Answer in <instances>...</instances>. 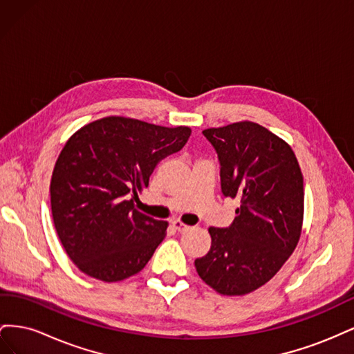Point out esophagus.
I'll list each match as a JSON object with an SVG mask.
<instances>
[{
    "label": "esophagus",
    "instance_id": "34e87169",
    "mask_svg": "<svg viewBox=\"0 0 354 354\" xmlns=\"http://www.w3.org/2000/svg\"><path fill=\"white\" fill-rule=\"evenodd\" d=\"M173 227H174L177 232H186V230H189V229H190V227L187 226V224L181 223L180 220H176V221H173Z\"/></svg>",
    "mask_w": 354,
    "mask_h": 354
}]
</instances>
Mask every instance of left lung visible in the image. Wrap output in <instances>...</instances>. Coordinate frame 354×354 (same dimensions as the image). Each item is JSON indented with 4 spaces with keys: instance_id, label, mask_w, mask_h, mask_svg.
I'll return each instance as SVG.
<instances>
[{
    "instance_id": "obj_1",
    "label": "left lung",
    "mask_w": 354,
    "mask_h": 354,
    "mask_svg": "<svg viewBox=\"0 0 354 354\" xmlns=\"http://www.w3.org/2000/svg\"><path fill=\"white\" fill-rule=\"evenodd\" d=\"M202 134L220 160L221 192L239 198L229 227H209L211 248L195 260L201 279L223 295H245L281 270L299 241L303 174L295 153L267 128L242 121Z\"/></svg>"
}]
</instances>
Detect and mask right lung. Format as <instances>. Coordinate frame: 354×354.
<instances>
[{
    "label": "right lung",
    "instance_id": "1",
    "mask_svg": "<svg viewBox=\"0 0 354 354\" xmlns=\"http://www.w3.org/2000/svg\"><path fill=\"white\" fill-rule=\"evenodd\" d=\"M189 127L124 116L84 125L66 142L50 183L59 239L78 269L103 282L140 272L167 234V221L134 208L153 169L187 143Z\"/></svg>",
    "mask_w": 354,
    "mask_h": 354
}]
</instances>
